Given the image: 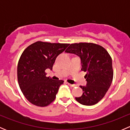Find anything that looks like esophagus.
Wrapping results in <instances>:
<instances>
[{
	"label": "esophagus",
	"mask_w": 130,
	"mask_h": 130,
	"mask_svg": "<svg viewBox=\"0 0 130 130\" xmlns=\"http://www.w3.org/2000/svg\"><path fill=\"white\" fill-rule=\"evenodd\" d=\"M68 85H69V86H70V87H75V84H69V83H68Z\"/></svg>",
	"instance_id": "1"
}]
</instances>
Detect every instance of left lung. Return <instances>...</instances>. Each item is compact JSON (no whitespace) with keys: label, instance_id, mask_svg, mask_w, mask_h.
Masks as SVG:
<instances>
[{"label":"left lung","instance_id":"left-lung-1","mask_svg":"<svg viewBox=\"0 0 130 130\" xmlns=\"http://www.w3.org/2000/svg\"><path fill=\"white\" fill-rule=\"evenodd\" d=\"M80 58L82 71L86 72V86H80L83 94L75 98L82 105L92 106L100 101L111 86L113 78L112 59L103 46L92 43L71 44L65 51Z\"/></svg>","mask_w":130,"mask_h":130}]
</instances>
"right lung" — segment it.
<instances>
[{"instance_id":"right-lung-1","label":"right lung","mask_w":130,"mask_h":130,"mask_svg":"<svg viewBox=\"0 0 130 130\" xmlns=\"http://www.w3.org/2000/svg\"><path fill=\"white\" fill-rule=\"evenodd\" d=\"M70 44L37 41L24 50L18 65V80L25 98L35 106L44 107L55 100L63 80L46 76L56 58Z\"/></svg>"}]
</instances>
